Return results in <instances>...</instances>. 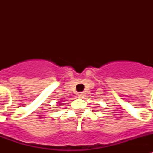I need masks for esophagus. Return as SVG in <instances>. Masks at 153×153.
Here are the masks:
<instances>
[{
	"label": "esophagus",
	"instance_id": "1",
	"mask_svg": "<svg viewBox=\"0 0 153 153\" xmlns=\"http://www.w3.org/2000/svg\"><path fill=\"white\" fill-rule=\"evenodd\" d=\"M78 96H79V98H83L84 96H85V93H84V92H79V93L78 94Z\"/></svg>",
	"mask_w": 153,
	"mask_h": 153
}]
</instances>
